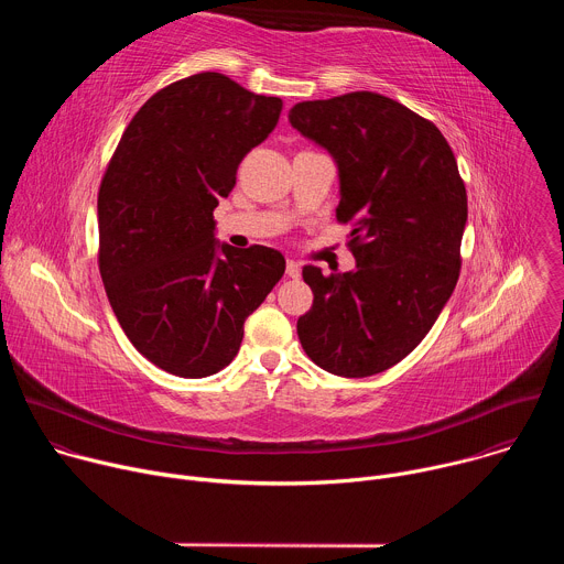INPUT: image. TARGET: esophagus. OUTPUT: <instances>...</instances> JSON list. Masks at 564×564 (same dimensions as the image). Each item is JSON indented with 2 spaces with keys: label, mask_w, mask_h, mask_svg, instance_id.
I'll use <instances>...</instances> for the list:
<instances>
[{
  "label": "esophagus",
  "mask_w": 564,
  "mask_h": 564,
  "mask_svg": "<svg viewBox=\"0 0 564 564\" xmlns=\"http://www.w3.org/2000/svg\"><path fill=\"white\" fill-rule=\"evenodd\" d=\"M285 274H288L290 279H299V276H301V265H299L296 261H288V263H285Z\"/></svg>",
  "instance_id": "1"
}]
</instances>
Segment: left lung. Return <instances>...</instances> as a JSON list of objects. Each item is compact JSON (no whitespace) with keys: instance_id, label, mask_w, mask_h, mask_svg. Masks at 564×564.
Masks as SVG:
<instances>
[{"instance_id":"8db88e82","label":"left lung","mask_w":564,"mask_h":564,"mask_svg":"<svg viewBox=\"0 0 564 564\" xmlns=\"http://www.w3.org/2000/svg\"><path fill=\"white\" fill-rule=\"evenodd\" d=\"M290 122L339 167L337 220L352 225L355 272L303 268L312 307L305 355L339 377H370L411 355L459 279L466 187L442 131L372 91L299 102Z\"/></svg>"}]
</instances>
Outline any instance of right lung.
I'll use <instances>...</instances> for the list:
<instances>
[{"label": "right lung", "instance_id": "1", "mask_svg": "<svg viewBox=\"0 0 564 564\" xmlns=\"http://www.w3.org/2000/svg\"><path fill=\"white\" fill-rule=\"evenodd\" d=\"M281 109V98L223 73L183 77L138 109L102 176L98 265L109 303L135 350L176 377L223 370L285 272L272 248L214 238V207Z\"/></svg>", "mask_w": 564, "mask_h": 564}]
</instances>
